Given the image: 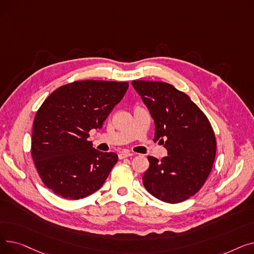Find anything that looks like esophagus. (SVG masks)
Segmentation results:
<instances>
[{
	"mask_svg": "<svg viewBox=\"0 0 254 254\" xmlns=\"http://www.w3.org/2000/svg\"><path fill=\"white\" fill-rule=\"evenodd\" d=\"M131 155H132V153H130L129 151H122V152L118 154V157L120 159H123V158H126V157H129Z\"/></svg>",
	"mask_w": 254,
	"mask_h": 254,
	"instance_id": "34e87169",
	"label": "esophagus"
}]
</instances>
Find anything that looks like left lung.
<instances>
[{
	"label": "left lung",
	"mask_w": 254,
	"mask_h": 254,
	"mask_svg": "<svg viewBox=\"0 0 254 254\" xmlns=\"http://www.w3.org/2000/svg\"><path fill=\"white\" fill-rule=\"evenodd\" d=\"M154 120V141L168 155L148 156L142 177L146 190L163 202L176 204L204 185L216 154V140L206 115L186 93L158 81L131 82Z\"/></svg>",
	"instance_id": "obj_1"
}]
</instances>
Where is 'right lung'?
I'll list each match as a JSON object with an SVG mask.
<instances>
[{"mask_svg": "<svg viewBox=\"0 0 254 254\" xmlns=\"http://www.w3.org/2000/svg\"><path fill=\"white\" fill-rule=\"evenodd\" d=\"M127 82L83 80L53 91L36 113L32 157L46 188L69 199L101 189L118 156L92 147L88 131L102 128Z\"/></svg>", "mask_w": 254, "mask_h": 254, "instance_id": "1", "label": "right lung"}]
</instances>
